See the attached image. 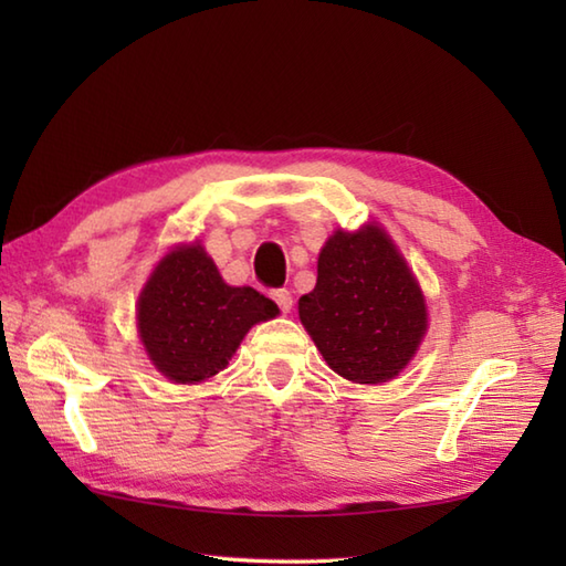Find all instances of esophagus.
Wrapping results in <instances>:
<instances>
[{"label":"esophagus","instance_id":"34e87169","mask_svg":"<svg viewBox=\"0 0 566 566\" xmlns=\"http://www.w3.org/2000/svg\"><path fill=\"white\" fill-rule=\"evenodd\" d=\"M272 298H274V304L284 311V314H286V311H290L292 304H294L290 290H274V292H272Z\"/></svg>","mask_w":566,"mask_h":566}]
</instances>
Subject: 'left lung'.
<instances>
[{
  "label": "left lung",
  "mask_w": 566,
  "mask_h": 566,
  "mask_svg": "<svg viewBox=\"0 0 566 566\" xmlns=\"http://www.w3.org/2000/svg\"><path fill=\"white\" fill-rule=\"evenodd\" d=\"M298 318L331 369L357 384L399 375L428 326L416 276L379 226L328 238Z\"/></svg>",
  "instance_id": "8db88e82"
}]
</instances>
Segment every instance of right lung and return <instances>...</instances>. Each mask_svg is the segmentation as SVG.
Wrapping results in <instances>:
<instances>
[{
    "instance_id": "obj_1",
    "label": "right lung",
    "mask_w": 566,
    "mask_h": 566,
    "mask_svg": "<svg viewBox=\"0 0 566 566\" xmlns=\"http://www.w3.org/2000/svg\"><path fill=\"white\" fill-rule=\"evenodd\" d=\"M276 314L252 286H228L201 245H187L150 274L138 298V331L167 379L195 384L219 375L243 335Z\"/></svg>"
}]
</instances>
